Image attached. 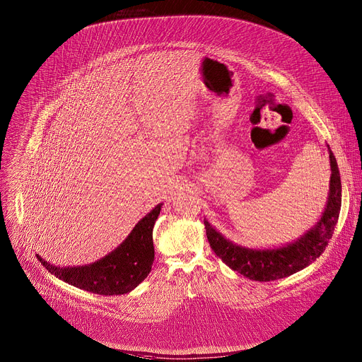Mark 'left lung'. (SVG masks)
Masks as SVG:
<instances>
[{"instance_id":"1","label":"left lung","mask_w":362,"mask_h":362,"mask_svg":"<svg viewBox=\"0 0 362 362\" xmlns=\"http://www.w3.org/2000/svg\"><path fill=\"white\" fill-rule=\"evenodd\" d=\"M330 183L325 210L319 221L295 240L276 247H246L226 239L209 219H204L207 239L218 257L233 272L255 281L286 279L312 264L326 249L341 207V180L336 158L327 145Z\"/></svg>"}]
</instances>
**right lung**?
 I'll list each match as a JSON object with an SVG mask.
<instances>
[{
  "label": "right lung",
  "instance_id": "right-lung-1",
  "mask_svg": "<svg viewBox=\"0 0 362 362\" xmlns=\"http://www.w3.org/2000/svg\"><path fill=\"white\" fill-rule=\"evenodd\" d=\"M162 206H155L115 250L90 264L59 267L36 256L49 273L76 288L99 295L127 293L141 284L151 272L155 257L152 229Z\"/></svg>",
  "mask_w": 362,
  "mask_h": 362
}]
</instances>
